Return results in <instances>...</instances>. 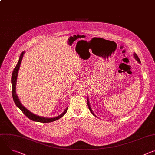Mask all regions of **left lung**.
Masks as SVG:
<instances>
[{
	"label": "left lung",
	"mask_w": 155,
	"mask_h": 155,
	"mask_svg": "<svg viewBox=\"0 0 155 155\" xmlns=\"http://www.w3.org/2000/svg\"><path fill=\"white\" fill-rule=\"evenodd\" d=\"M133 56H134V58L136 59V60L139 63V64H140V59H139V57L137 56V55L134 53V54H133ZM87 107H88V108H89V110H90V112H91V114L94 116V117H96V115L93 113V110H92V109H91V107H90V102H89V99L87 98Z\"/></svg>",
	"instance_id": "1"
}]
</instances>
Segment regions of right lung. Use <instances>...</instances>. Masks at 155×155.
I'll use <instances>...</instances> for the list:
<instances>
[{
    "label": "right lung",
    "instance_id": "1",
    "mask_svg": "<svg viewBox=\"0 0 155 155\" xmlns=\"http://www.w3.org/2000/svg\"><path fill=\"white\" fill-rule=\"evenodd\" d=\"M25 53V51H23L21 53L18 62L16 65V67L15 68L13 73H12V97L13 99V101L16 104V105L21 110L23 113L30 120L34 121H37V122H40V123H50V122H53L54 121H56L58 120H59V118H61L62 117H63L65 113L67 112L68 110V108H66L65 109L64 111L63 112V113H62L61 115H59V116L54 117V118H47V117H40L38 115H37L33 113H32L31 112H30L29 110H28L25 106H23L22 105V104L21 103V102L19 101V99L16 94V81H17V77H18V71L19 69V67L20 65L21 64V61L22 59H23V56Z\"/></svg>",
    "mask_w": 155,
    "mask_h": 155
}]
</instances>
